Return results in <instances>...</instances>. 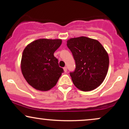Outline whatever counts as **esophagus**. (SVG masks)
<instances>
[{
	"instance_id": "obj_1",
	"label": "esophagus",
	"mask_w": 129,
	"mask_h": 129,
	"mask_svg": "<svg viewBox=\"0 0 129 129\" xmlns=\"http://www.w3.org/2000/svg\"><path fill=\"white\" fill-rule=\"evenodd\" d=\"M63 70H64V72H67V68L66 67H63Z\"/></svg>"
}]
</instances>
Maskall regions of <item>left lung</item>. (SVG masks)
Returning a JSON list of instances; mask_svg holds the SVG:
<instances>
[{
  "instance_id": "8db88e82",
  "label": "left lung",
  "mask_w": 129,
  "mask_h": 129,
  "mask_svg": "<svg viewBox=\"0 0 129 129\" xmlns=\"http://www.w3.org/2000/svg\"><path fill=\"white\" fill-rule=\"evenodd\" d=\"M67 42L76 65L75 71L70 73L74 85L84 91L95 89L107 75L109 65L107 51L97 40L87 37L72 38Z\"/></svg>"
}]
</instances>
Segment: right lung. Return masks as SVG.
<instances>
[{
  "label": "right lung",
  "instance_id": "1",
  "mask_svg": "<svg viewBox=\"0 0 129 129\" xmlns=\"http://www.w3.org/2000/svg\"><path fill=\"white\" fill-rule=\"evenodd\" d=\"M61 44V39H40L25 48L21 60L22 73L26 82L35 89L50 90L63 72L54 56Z\"/></svg>",
  "mask_w": 129,
  "mask_h": 129
}]
</instances>
